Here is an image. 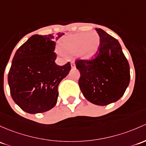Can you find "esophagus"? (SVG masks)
I'll return each instance as SVG.
<instances>
[{
    "label": "esophagus",
    "mask_w": 146,
    "mask_h": 146,
    "mask_svg": "<svg viewBox=\"0 0 146 146\" xmlns=\"http://www.w3.org/2000/svg\"><path fill=\"white\" fill-rule=\"evenodd\" d=\"M70 66H71V68H75L76 67V64H75L74 62L70 63Z\"/></svg>",
    "instance_id": "obj_1"
}]
</instances>
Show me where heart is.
<instances>
[{"instance_id": "1", "label": "heart", "mask_w": 146, "mask_h": 146, "mask_svg": "<svg viewBox=\"0 0 146 146\" xmlns=\"http://www.w3.org/2000/svg\"><path fill=\"white\" fill-rule=\"evenodd\" d=\"M56 53L61 56L77 55L80 59L85 61L93 60L97 54L101 45V38L96 32L87 34L80 33L69 35L59 41Z\"/></svg>"}]
</instances>
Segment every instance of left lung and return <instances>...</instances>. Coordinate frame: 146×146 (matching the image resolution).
Wrapping results in <instances>:
<instances>
[{"mask_svg":"<svg viewBox=\"0 0 146 146\" xmlns=\"http://www.w3.org/2000/svg\"><path fill=\"white\" fill-rule=\"evenodd\" d=\"M101 45L95 59L77 61L78 84L83 96L95 105L106 106L123 96L130 80L129 65L117 40L96 29Z\"/></svg>","mask_w":146,"mask_h":146,"instance_id":"1","label":"left lung"}]
</instances>
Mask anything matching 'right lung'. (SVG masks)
<instances>
[{
  "mask_svg": "<svg viewBox=\"0 0 146 146\" xmlns=\"http://www.w3.org/2000/svg\"><path fill=\"white\" fill-rule=\"evenodd\" d=\"M64 34L33 35L15 52L7 80L12 99L27 113H44L57 102L58 86L70 70V62L55 63V40Z\"/></svg>",
  "mask_w": 146,
  "mask_h": 146,
  "instance_id": "obj_1",
  "label": "right lung"
}]
</instances>
